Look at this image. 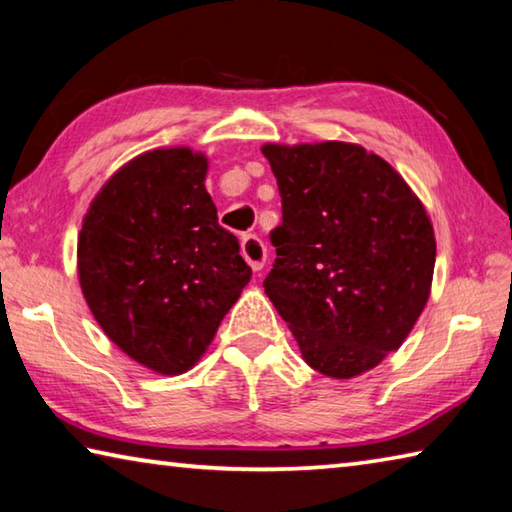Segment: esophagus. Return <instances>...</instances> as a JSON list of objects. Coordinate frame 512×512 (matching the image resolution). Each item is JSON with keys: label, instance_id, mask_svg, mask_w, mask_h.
Wrapping results in <instances>:
<instances>
[{"label": "esophagus", "instance_id": "1", "mask_svg": "<svg viewBox=\"0 0 512 512\" xmlns=\"http://www.w3.org/2000/svg\"><path fill=\"white\" fill-rule=\"evenodd\" d=\"M241 255H244V259L250 264L253 271H262L266 264V257H268L264 241L257 235H246L244 239H241Z\"/></svg>", "mask_w": 512, "mask_h": 512}]
</instances>
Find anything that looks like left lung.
Wrapping results in <instances>:
<instances>
[{"mask_svg": "<svg viewBox=\"0 0 512 512\" xmlns=\"http://www.w3.org/2000/svg\"><path fill=\"white\" fill-rule=\"evenodd\" d=\"M282 223L264 289L302 359L334 379L379 366L427 305L436 237L406 180L350 142L264 144Z\"/></svg>", "mask_w": 512, "mask_h": 512, "instance_id": "8db88e82", "label": "left lung"}]
</instances>
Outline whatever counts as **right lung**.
Wrapping results in <instances>:
<instances>
[{
  "instance_id": "obj_1",
  "label": "right lung",
  "mask_w": 512,
  "mask_h": 512,
  "mask_svg": "<svg viewBox=\"0 0 512 512\" xmlns=\"http://www.w3.org/2000/svg\"><path fill=\"white\" fill-rule=\"evenodd\" d=\"M205 176L201 151H146L106 180L79 232L76 266L94 320L158 375L196 366L253 275L216 219Z\"/></svg>"
}]
</instances>
